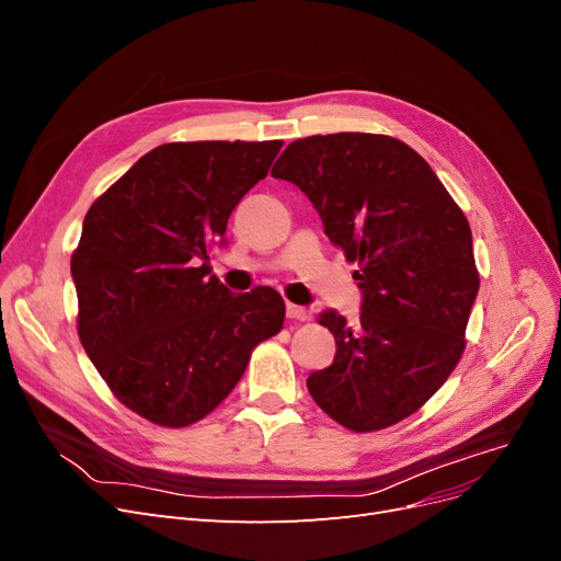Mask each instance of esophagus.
<instances>
[{"label":"esophagus","mask_w":561,"mask_h":561,"mask_svg":"<svg viewBox=\"0 0 561 561\" xmlns=\"http://www.w3.org/2000/svg\"><path fill=\"white\" fill-rule=\"evenodd\" d=\"M285 313H287V318H290V320H307V318H309L307 309H304V307H297V304H287V307H285Z\"/></svg>","instance_id":"esophagus-1"}]
</instances>
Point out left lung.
Returning a JSON list of instances; mask_svg holds the SVG:
<instances>
[{
	"label": "left lung",
	"instance_id": "obj_1",
	"mask_svg": "<svg viewBox=\"0 0 561 561\" xmlns=\"http://www.w3.org/2000/svg\"><path fill=\"white\" fill-rule=\"evenodd\" d=\"M271 175L297 184L328 239L358 264L360 318L320 313L334 363L307 379L344 428L393 426L426 404L458 365L480 290L463 210L416 151L390 135L332 133L287 145Z\"/></svg>",
	"mask_w": 561,
	"mask_h": 561
}]
</instances>
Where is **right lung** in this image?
I'll use <instances>...</instances> for the list:
<instances>
[{
    "mask_svg": "<svg viewBox=\"0 0 561 561\" xmlns=\"http://www.w3.org/2000/svg\"><path fill=\"white\" fill-rule=\"evenodd\" d=\"M280 147L161 145L83 217L72 252L81 346L116 400L157 426L208 416L243 377L252 348L283 330L274 287L233 295L206 262Z\"/></svg>",
    "mask_w": 561,
    "mask_h": 561,
    "instance_id": "add662e5",
    "label": "right lung"
}]
</instances>
